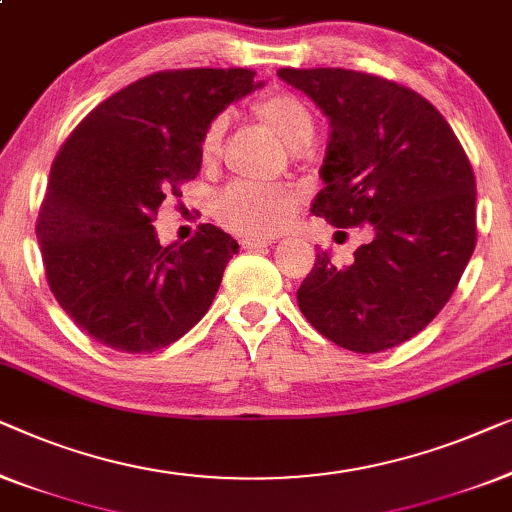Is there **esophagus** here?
I'll return each instance as SVG.
<instances>
[{"mask_svg":"<svg viewBox=\"0 0 512 512\" xmlns=\"http://www.w3.org/2000/svg\"><path fill=\"white\" fill-rule=\"evenodd\" d=\"M271 243H276L273 239H255V236H246V239H241V246L246 248V250H253V248H266V246H271Z\"/></svg>","mask_w":512,"mask_h":512,"instance_id":"esophagus-1","label":"esophagus"}]
</instances>
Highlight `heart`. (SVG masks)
Here are the masks:
<instances>
[{
	"label": "heart",
	"instance_id": "heart-1",
	"mask_svg": "<svg viewBox=\"0 0 512 512\" xmlns=\"http://www.w3.org/2000/svg\"><path fill=\"white\" fill-rule=\"evenodd\" d=\"M257 118L285 143L301 150L313 141L315 118L308 106L290 92H271L255 104ZM225 118H215L201 139V160L213 162L220 153ZM299 206V194L287 187H264L236 183L215 201V215L222 225L246 236L278 234L292 220Z\"/></svg>",
	"mask_w": 512,
	"mask_h": 512
}]
</instances>
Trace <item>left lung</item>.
Wrapping results in <instances>:
<instances>
[{"label":"left lung","mask_w":512,"mask_h":512,"mask_svg":"<svg viewBox=\"0 0 512 512\" xmlns=\"http://www.w3.org/2000/svg\"><path fill=\"white\" fill-rule=\"evenodd\" d=\"M327 115L311 213L373 241L336 266L327 250L297 290L306 320L352 352L394 348L448 304L475 248V176L448 120L417 92L350 69H278Z\"/></svg>","instance_id":"1"}]
</instances>
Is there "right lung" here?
<instances>
[{"mask_svg": "<svg viewBox=\"0 0 512 512\" xmlns=\"http://www.w3.org/2000/svg\"><path fill=\"white\" fill-rule=\"evenodd\" d=\"M262 85L250 69L160 71L115 92L64 141L37 239L57 304L97 343L146 355L211 308L239 243L201 225L160 246L153 218L199 174L206 127Z\"/></svg>", "mask_w": 512, "mask_h": 512, "instance_id": "1", "label": "right lung"}]
</instances>
